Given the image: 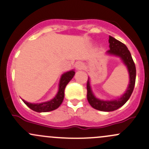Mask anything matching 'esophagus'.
I'll list each match as a JSON object with an SVG mask.
<instances>
[{"instance_id": "1", "label": "esophagus", "mask_w": 149, "mask_h": 149, "mask_svg": "<svg viewBox=\"0 0 149 149\" xmlns=\"http://www.w3.org/2000/svg\"><path fill=\"white\" fill-rule=\"evenodd\" d=\"M76 68H77V69L81 70V69H83V68H84V63H83L79 62V63H76Z\"/></svg>"}]
</instances>
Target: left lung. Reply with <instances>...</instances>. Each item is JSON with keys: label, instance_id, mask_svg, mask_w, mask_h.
Instances as JSON below:
<instances>
[{"label": "left lung", "instance_id": "1", "mask_svg": "<svg viewBox=\"0 0 149 149\" xmlns=\"http://www.w3.org/2000/svg\"><path fill=\"white\" fill-rule=\"evenodd\" d=\"M109 43L110 49L106 52V54L120 58L123 63L127 67L128 73H129V84H128V88L126 89V92L120 98L115 100H111V101H104V100L97 98L93 94L90 85V80L88 78L87 81L88 101L93 109L101 111H113L117 110L126 103L134 91L136 82V75L135 63L131 57V53L128 51L126 45L112 36H109Z\"/></svg>", "mask_w": 149, "mask_h": 149}]
</instances>
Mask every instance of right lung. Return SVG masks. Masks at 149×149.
Segmentation results:
<instances>
[{
  "mask_svg": "<svg viewBox=\"0 0 149 149\" xmlns=\"http://www.w3.org/2000/svg\"><path fill=\"white\" fill-rule=\"evenodd\" d=\"M75 75V71L73 70H69L68 72H65L62 75L61 77L60 81L58 84V91L57 92V94L53 99L50 100L48 101L38 103H32L23 100L25 104L32 109L33 111L36 112H48L54 111L55 109H58L61 106L64 98V91L67 84L69 83V81L73 79Z\"/></svg>",
  "mask_w": 149,
  "mask_h": 149,
  "instance_id": "add662e5",
  "label": "right lung"
}]
</instances>
